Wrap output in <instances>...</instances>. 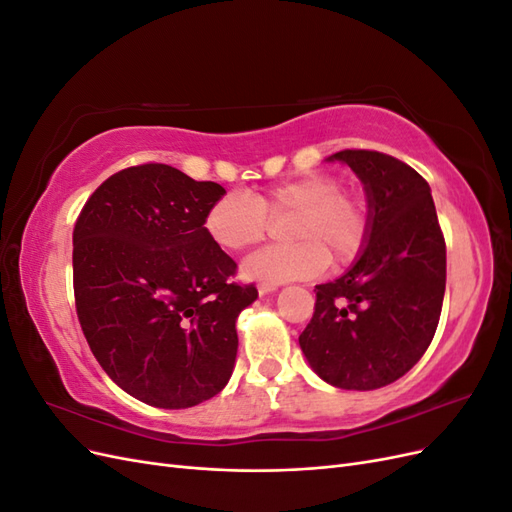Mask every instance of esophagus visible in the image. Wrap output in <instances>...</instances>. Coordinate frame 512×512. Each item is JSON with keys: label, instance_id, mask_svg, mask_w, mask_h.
<instances>
[{"label": "esophagus", "instance_id": "obj_1", "mask_svg": "<svg viewBox=\"0 0 512 512\" xmlns=\"http://www.w3.org/2000/svg\"><path fill=\"white\" fill-rule=\"evenodd\" d=\"M273 290H277V284H258V292L260 294H269V292H273Z\"/></svg>", "mask_w": 512, "mask_h": 512}]
</instances>
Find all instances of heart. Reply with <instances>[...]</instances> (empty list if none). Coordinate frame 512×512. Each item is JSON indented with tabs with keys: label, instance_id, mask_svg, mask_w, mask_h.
Segmentation results:
<instances>
[{
	"label": "heart",
	"instance_id": "heart-1",
	"mask_svg": "<svg viewBox=\"0 0 512 512\" xmlns=\"http://www.w3.org/2000/svg\"><path fill=\"white\" fill-rule=\"evenodd\" d=\"M329 173H314L267 188L256 196L230 192L207 209L205 230L226 252H243L267 237L271 218H286L290 243L271 245L245 260L250 280L282 284L318 275L327 262L344 267L369 239V205Z\"/></svg>",
	"mask_w": 512,
	"mask_h": 512
}]
</instances>
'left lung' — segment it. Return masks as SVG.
<instances>
[{
	"instance_id": "obj_1",
	"label": "left lung",
	"mask_w": 512,
	"mask_h": 512,
	"mask_svg": "<svg viewBox=\"0 0 512 512\" xmlns=\"http://www.w3.org/2000/svg\"><path fill=\"white\" fill-rule=\"evenodd\" d=\"M365 185L371 230L339 280L316 286L314 316L299 344L337 389L374 391L410 371L436 335L446 243L429 183L412 166L369 149H344Z\"/></svg>"
}]
</instances>
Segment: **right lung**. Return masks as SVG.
<instances>
[{
  "instance_id": "1",
  "label": "right lung",
  "mask_w": 512,
  "mask_h": 512,
  "mask_svg": "<svg viewBox=\"0 0 512 512\" xmlns=\"http://www.w3.org/2000/svg\"><path fill=\"white\" fill-rule=\"evenodd\" d=\"M224 194L149 162L108 177L76 218V316L108 378L143 404L198 406L235 367V322L258 290L232 282L237 262L205 230Z\"/></svg>"
}]
</instances>
